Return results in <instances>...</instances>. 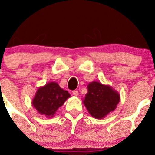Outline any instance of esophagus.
<instances>
[{"instance_id":"obj_1","label":"esophagus","mask_w":155,"mask_h":155,"mask_svg":"<svg viewBox=\"0 0 155 155\" xmlns=\"http://www.w3.org/2000/svg\"><path fill=\"white\" fill-rule=\"evenodd\" d=\"M72 93H73V95H75V96L79 95V92H78L77 90H74V91L72 92Z\"/></svg>"}]
</instances>
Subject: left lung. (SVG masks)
Returning <instances> with one entry per match:
<instances>
[{
    "label": "left lung",
    "instance_id": "left-lung-1",
    "mask_svg": "<svg viewBox=\"0 0 155 155\" xmlns=\"http://www.w3.org/2000/svg\"><path fill=\"white\" fill-rule=\"evenodd\" d=\"M87 93L83 104L89 113L95 119H103L116 109L120 95L109 85L92 81L87 85Z\"/></svg>",
    "mask_w": 155,
    "mask_h": 155
}]
</instances>
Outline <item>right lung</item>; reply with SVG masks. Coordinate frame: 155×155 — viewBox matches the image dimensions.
<instances>
[{
    "instance_id": "obj_1",
    "label": "right lung",
    "mask_w": 155,
    "mask_h": 155,
    "mask_svg": "<svg viewBox=\"0 0 155 155\" xmlns=\"http://www.w3.org/2000/svg\"><path fill=\"white\" fill-rule=\"evenodd\" d=\"M70 97L67 90L62 89L55 81H51L38 88L32 105L40 114L50 118Z\"/></svg>"
}]
</instances>
